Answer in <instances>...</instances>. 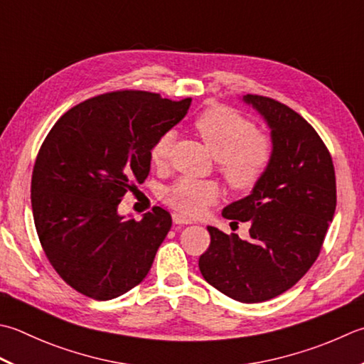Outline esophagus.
Segmentation results:
<instances>
[{
  "label": "esophagus",
  "instance_id": "1",
  "mask_svg": "<svg viewBox=\"0 0 364 364\" xmlns=\"http://www.w3.org/2000/svg\"><path fill=\"white\" fill-rule=\"evenodd\" d=\"M172 219H173V224H192V220L189 218L183 216V215H178V213H173Z\"/></svg>",
  "mask_w": 364,
  "mask_h": 364
}]
</instances>
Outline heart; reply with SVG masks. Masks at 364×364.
Instances as JSON below:
<instances>
[{"label":"heart","instance_id":"1","mask_svg":"<svg viewBox=\"0 0 364 364\" xmlns=\"http://www.w3.org/2000/svg\"><path fill=\"white\" fill-rule=\"evenodd\" d=\"M196 129L218 159V172L232 191H252L267 175L274 158L272 137L259 132L254 121L229 107H211L196 119ZM175 131L162 132L149 149L156 167H166ZM220 189L215 181L180 178L164 192V200L183 215L194 216L215 203Z\"/></svg>","mask_w":364,"mask_h":364}]
</instances>
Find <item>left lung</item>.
I'll use <instances>...</instances> for the list:
<instances>
[{"label":"left lung","instance_id":"obj_1","mask_svg":"<svg viewBox=\"0 0 364 364\" xmlns=\"http://www.w3.org/2000/svg\"><path fill=\"white\" fill-rule=\"evenodd\" d=\"M272 127L274 158L252 194L223 216L251 223V240L208 227L198 259L205 281L241 303H262L294 287L322 249L336 210V176L328 148L308 121L272 97L246 95Z\"/></svg>","mask_w":364,"mask_h":364}]
</instances>
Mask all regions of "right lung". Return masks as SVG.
I'll list each match as a JSON object with an SVG mask.
<instances>
[{
	"mask_svg": "<svg viewBox=\"0 0 364 364\" xmlns=\"http://www.w3.org/2000/svg\"><path fill=\"white\" fill-rule=\"evenodd\" d=\"M191 97L119 90L77 104L56 121L34 162L31 206L50 265L92 300L139 286L172 227L161 206L124 220L118 205L149 173V149L188 113Z\"/></svg>",
	"mask_w": 364,
	"mask_h": 364,
	"instance_id": "add662e5",
	"label": "right lung"
}]
</instances>
